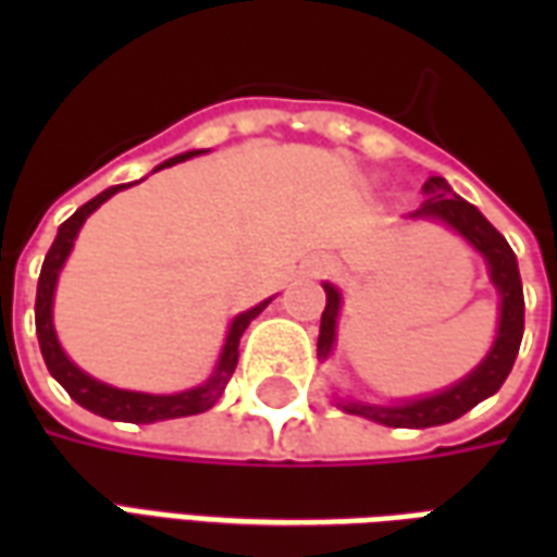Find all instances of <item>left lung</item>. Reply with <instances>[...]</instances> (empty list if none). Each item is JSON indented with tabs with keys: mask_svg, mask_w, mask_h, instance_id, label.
I'll list each match as a JSON object with an SVG mask.
<instances>
[{
	"mask_svg": "<svg viewBox=\"0 0 557 557\" xmlns=\"http://www.w3.org/2000/svg\"><path fill=\"white\" fill-rule=\"evenodd\" d=\"M423 194H426V199H423V206L411 218L438 220L444 226H450L486 259L492 286L502 295V319H498V334H495L490 355L462 382H456V385H450L442 394L406 399V403H397V406H373V403H358V399H339L337 403L339 409L349 411V414H361V418L385 423V426H406V430H426V426L450 423V420L462 418L466 411L474 409L478 403L492 397L504 385V379L510 375V370H513L519 343H522V331H525L522 277H519L516 253L510 250V244L504 242L502 232L495 230L471 202H466L462 196H456L442 175L426 178ZM325 295L327 304L325 313H322V327H319V346H315L322 361L334 349L339 313V292L331 283H325Z\"/></svg>",
	"mask_w": 557,
	"mask_h": 557,
	"instance_id": "left-lung-1",
	"label": "left lung"
}]
</instances>
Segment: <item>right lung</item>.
<instances>
[{
    "mask_svg": "<svg viewBox=\"0 0 557 557\" xmlns=\"http://www.w3.org/2000/svg\"><path fill=\"white\" fill-rule=\"evenodd\" d=\"M194 154H202V151H184L178 158H170L166 163H160L158 170L163 166H172V163H182V160L194 158ZM131 187V184H127ZM119 190H125V184H115L110 190H103L95 199H89L86 206L77 208L71 218L59 226V235H55L50 253L44 259L41 277H38V298H35V331H38V343H41V355L47 370L53 375L59 385L65 387L74 403H79L83 409L95 411L107 420H125V423H154V420H170V418H187V414H199V411H208L223 394V387L235 373V363H238V343H242V334L247 331V325L253 322L256 315L265 310L271 298L262 304H256L253 310L235 315L230 325V334H226V343H223V351H220V361L214 367V373L208 379L206 385L190 387V391H182V394H137V391H122V387L103 385L98 379H91L89 373H83L77 363L67 358L59 339H55L53 327V292L55 280H59V271L65 265L67 253L74 247V238H77L79 226L86 223L95 208H101L107 199Z\"/></svg>",
    "mask_w": 557,
    "mask_h": 557,
    "instance_id": "add662e5",
    "label": "right lung"
}]
</instances>
